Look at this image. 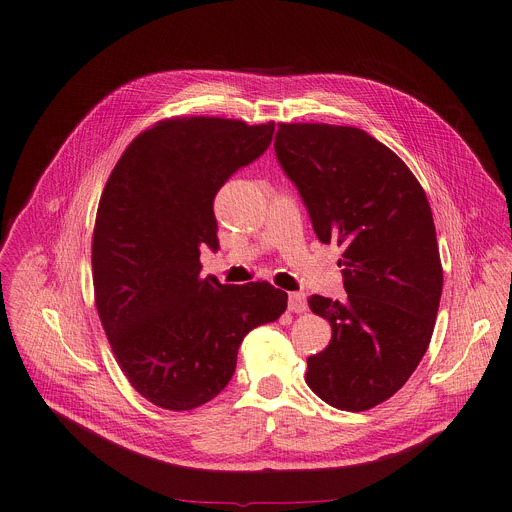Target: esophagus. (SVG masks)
<instances>
[{
	"label": "esophagus",
	"mask_w": 512,
	"mask_h": 512,
	"mask_svg": "<svg viewBox=\"0 0 512 512\" xmlns=\"http://www.w3.org/2000/svg\"><path fill=\"white\" fill-rule=\"evenodd\" d=\"M287 310L294 314H304L308 310V302H306V296L302 294V291H294V294H289Z\"/></svg>",
	"instance_id": "obj_1"
}]
</instances>
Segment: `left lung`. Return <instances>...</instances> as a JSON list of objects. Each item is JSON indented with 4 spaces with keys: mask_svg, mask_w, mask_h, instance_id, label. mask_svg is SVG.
<instances>
[{
    "mask_svg": "<svg viewBox=\"0 0 512 512\" xmlns=\"http://www.w3.org/2000/svg\"><path fill=\"white\" fill-rule=\"evenodd\" d=\"M275 154L322 243H338L346 302L312 296L332 326L306 383L328 405L367 411L393 397L423 358L444 271L425 190L385 143L328 123H279Z\"/></svg>",
    "mask_w": 512,
    "mask_h": 512,
    "instance_id": "8db88e82",
    "label": "left lung"
}]
</instances>
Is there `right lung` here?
<instances>
[{
  "label": "right lung",
  "mask_w": 512,
  "mask_h": 512,
  "mask_svg": "<svg viewBox=\"0 0 512 512\" xmlns=\"http://www.w3.org/2000/svg\"><path fill=\"white\" fill-rule=\"evenodd\" d=\"M273 129V121L162 119L127 145L103 188L95 304L119 369L156 407L208 403L231 381L243 338L285 312L287 294L267 281L200 277V247H218L214 196L269 148Z\"/></svg>",
  "instance_id": "add662e5"
}]
</instances>
